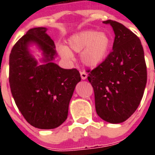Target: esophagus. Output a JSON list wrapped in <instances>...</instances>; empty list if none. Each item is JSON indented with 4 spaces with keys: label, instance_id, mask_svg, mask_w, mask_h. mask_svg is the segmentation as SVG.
I'll return each mask as SVG.
<instances>
[{
    "label": "esophagus",
    "instance_id": "obj_1",
    "mask_svg": "<svg viewBox=\"0 0 155 155\" xmlns=\"http://www.w3.org/2000/svg\"><path fill=\"white\" fill-rule=\"evenodd\" d=\"M80 76H81V79L82 80H86L87 77V74L85 71H81L80 72Z\"/></svg>",
    "mask_w": 155,
    "mask_h": 155
}]
</instances>
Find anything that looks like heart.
Instances as JSON below:
<instances>
[{
    "label": "heart",
    "mask_w": 155,
    "mask_h": 155,
    "mask_svg": "<svg viewBox=\"0 0 155 155\" xmlns=\"http://www.w3.org/2000/svg\"><path fill=\"white\" fill-rule=\"evenodd\" d=\"M68 44L75 52H81L80 58L85 66L95 68L104 63L108 57L112 47V38L106 32L85 30L71 35ZM70 49L64 45L58 47L60 55L67 60H71L74 57Z\"/></svg>",
    "instance_id": "b5f03b06"
}]
</instances>
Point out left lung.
Segmentation results:
<instances>
[{
    "instance_id": "8db88e82",
    "label": "left lung",
    "mask_w": 155,
    "mask_h": 155,
    "mask_svg": "<svg viewBox=\"0 0 155 155\" xmlns=\"http://www.w3.org/2000/svg\"><path fill=\"white\" fill-rule=\"evenodd\" d=\"M113 28V51L104 63L87 71L93 87L96 111L107 122L126 120L139 105L147 84V72L141 41L125 25L112 20L103 21Z\"/></svg>"
}]
</instances>
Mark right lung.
<instances>
[{
	"label": "right lung",
	"mask_w": 155,
	"mask_h": 155,
	"mask_svg": "<svg viewBox=\"0 0 155 155\" xmlns=\"http://www.w3.org/2000/svg\"><path fill=\"white\" fill-rule=\"evenodd\" d=\"M47 28L30 29L13 46L9 55V85L18 109L31 125L51 130L62 125L69 103L81 80L79 71L63 69L53 62L55 45ZM35 45L42 52L38 62L30 52Z\"/></svg>",
	"instance_id": "add662e5"
}]
</instances>
